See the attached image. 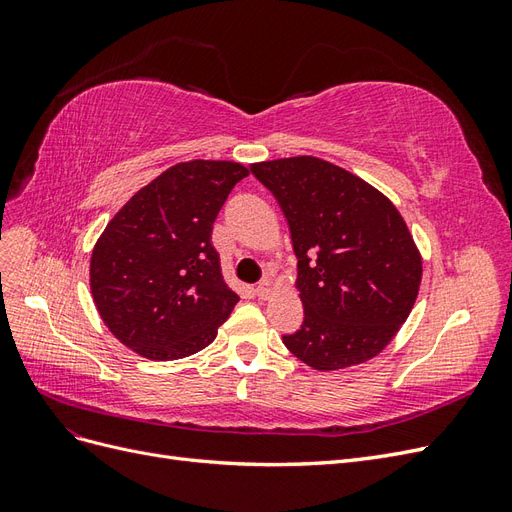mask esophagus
<instances>
[{"label":"esophagus","mask_w":512,"mask_h":512,"mask_svg":"<svg viewBox=\"0 0 512 512\" xmlns=\"http://www.w3.org/2000/svg\"><path fill=\"white\" fill-rule=\"evenodd\" d=\"M273 282L271 280H262L258 286H256V297L258 299H269L273 294Z\"/></svg>","instance_id":"1"}]
</instances>
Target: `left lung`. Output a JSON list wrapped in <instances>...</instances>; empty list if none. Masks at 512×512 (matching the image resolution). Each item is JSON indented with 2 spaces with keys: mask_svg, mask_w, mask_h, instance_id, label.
Returning <instances> with one entry per match:
<instances>
[{
  "mask_svg": "<svg viewBox=\"0 0 512 512\" xmlns=\"http://www.w3.org/2000/svg\"><path fill=\"white\" fill-rule=\"evenodd\" d=\"M280 203L305 309L284 346L320 371L374 359L410 316L423 260L397 207L361 177L312 156L252 164Z\"/></svg>",
  "mask_w": 512,
  "mask_h": 512,
  "instance_id": "8db88e82",
  "label": "left lung"
}]
</instances>
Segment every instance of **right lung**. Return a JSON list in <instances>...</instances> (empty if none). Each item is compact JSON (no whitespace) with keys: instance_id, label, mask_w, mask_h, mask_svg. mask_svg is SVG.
<instances>
[{"instance_id":"add662e5","label":"right lung","mask_w":512,"mask_h":512,"mask_svg":"<svg viewBox=\"0 0 512 512\" xmlns=\"http://www.w3.org/2000/svg\"><path fill=\"white\" fill-rule=\"evenodd\" d=\"M247 175L239 162H179L106 224L91 252L89 286L123 346L151 361H175L213 342L239 297L224 282L211 230Z\"/></svg>"}]
</instances>
